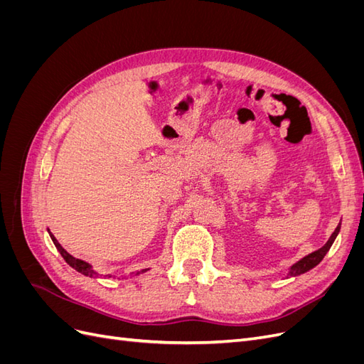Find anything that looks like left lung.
Listing matches in <instances>:
<instances>
[{
	"instance_id": "1",
	"label": "left lung",
	"mask_w": 364,
	"mask_h": 364,
	"mask_svg": "<svg viewBox=\"0 0 364 364\" xmlns=\"http://www.w3.org/2000/svg\"><path fill=\"white\" fill-rule=\"evenodd\" d=\"M340 225H341V223L337 225V228H336L334 232L331 234V237L328 238V241H326V243H325L321 249H317L316 252L308 253L306 257L301 258L299 261L294 262L293 266L289 267L287 278H289V277H299V274H302V273H305V272H308V270L314 269V267L317 266V264L323 259V257L326 255L328 250L331 249V246H333V243H334V240L337 238V235H338V232H340Z\"/></svg>"
}]
</instances>
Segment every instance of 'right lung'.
Masks as SVG:
<instances>
[{"label": "right lung", "instance_id": "obj_1", "mask_svg": "<svg viewBox=\"0 0 364 364\" xmlns=\"http://www.w3.org/2000/svg\"><path fill=\"white\" fill-rule=\"evenodd\" d=\"M48 234H50V237H51V240H53L54 246H56V249L60 252V255L63 257V259L67 261L74 270H77L79 273L85 274V277H90V278H98V277H100V274H98V273L92 269V266H91L90 262L82 261V259H77V258H74L73 255H70V253L60 246V243H59V241L56 240V237H54V235L50 232V229H48ZM147 270H149V269H142V270H139V272L132 273L130 277H136V274H139V273H144V272H147ZM106 277H107V278H112L111 274H106Z\"/></svg>", "mask_w": 364, "mask_h": 364}]
</instances>
